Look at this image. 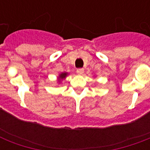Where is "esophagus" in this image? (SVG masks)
<instances>
[{"label": "esophagus", "mask_w": 150, "mask_h": 150, "mask_svg": "<svg viewBox=\"0 0 150 150\" xmlns=\"http://www.w3.org/2000/svg\"><path fill=\"white\" fill-rule=\"evenodd\" d=\"M76 72H77V74L79 75H83V73H84V69H83V68H79V69H77V71H76Z\"/></svg>", "instance_id": "obj_1"}]
</instances>
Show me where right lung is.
Listing matches in <instances>:
<instances>
[{"label": "right lung", "mask_w": 150, "mask_h": 150, "mask_svg": "<svg viewBox=\"0 0 150 150\" xmlns=\"http://www.w3.org/2000/svg\"><path fill=\"white\" fill-rule=\"evenodd\" d=\"M68 75H69V73L65 72V71H64V72L60 73L58 75V76H57V86L61 84V82H62V81L65 79Z\"/></svg>", "instance_id": "right-lung-1"}]
</instances>
